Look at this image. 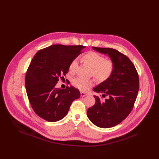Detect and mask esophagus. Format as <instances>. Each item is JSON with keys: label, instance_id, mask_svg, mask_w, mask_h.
I'll use <instances>...</instances> for the list:
<instances>
[{"label": "esophagus", "instance_id": "esophagus-1", "mask_svg": "<svg viewBox=\"0 0 159 159\" xmlns=\"http://www.w3.org/2000/svg\"><path fill=\"white\" fill-rule=\"evenodd\" d=\"M80 95H81V97H85L87 95V93H86L83 92H80Z\"/></svg>", "mask_w": 159, "mask_h": 159}]
</instances>
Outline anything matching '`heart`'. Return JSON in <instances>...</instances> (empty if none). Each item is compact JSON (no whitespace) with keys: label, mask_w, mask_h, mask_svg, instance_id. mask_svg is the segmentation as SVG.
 I'll use <instances>...</instances> for the list:
<instances>
[{"label":"heart","mask_w":159,"mask_h":159,"mask_svg":"<svg viewBox=\"0 0 159 159\" xmlns=\"http://www.w3.org/2000/svg\"><path fill=\"white\" fill-rule=\"evenodd\" d=\"M82 60L89 64L93 68V75L98 80H105L112 75L114 68L113 61L106 60V58L95 52H89L82 56ZM78 60L75 58L70 64L69 71L75 73L77 67ZM94 83L93 80L77 77L72 80V84L77 89L82 91L88 90Z\"/></svg>","instance_id":"obj_1"}]
</instances>
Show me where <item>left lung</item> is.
<instances>
[{"mask_svg":"<svg viewBox=\"0 0 159 159\" xmlns=\"http://www.w3.org/2000/svg\"><path fill=\"white\" fill-rule=\"evenodd\" d=\"M93 48L101 53H108L114 68L109 78L93 88L102 95L93 96L95 104L88 108L87 114L96 126L111 128L125 120L133 109L139 88V76L134 64L123 53L110 48ZM106 96L107 98L104 100L102 98Z\"/></svg>","mask_w":159,"mask_h":159,"instance_id":"8db88e82","label":"left lung"}]
</instances>
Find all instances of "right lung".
<instances>
[{"label":"right lung","instance_id":"1","mask_svg":"<svg viewBox=\"0 0 159 159\" xmlns=\"http://www.w3.org/2000/svg\"><path fill=\"white\" fill-rule=\"evenodd\" d=\"M85 46L53 45L39 50L27 68L25 84L34 111L46 121L63 119L73 101L80 98L79 89L70 86L56 88L59 79L68 73L71 61Z\"/></svg>","mask_w":159,"mask_h":159}]
</instances>
